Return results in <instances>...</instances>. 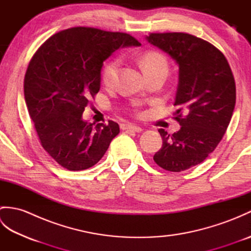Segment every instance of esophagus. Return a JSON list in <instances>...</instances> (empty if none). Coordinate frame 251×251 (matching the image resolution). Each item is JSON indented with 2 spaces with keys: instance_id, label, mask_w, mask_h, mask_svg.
<instances>
[{
  "instance_id": "obj_1",
  "label": "esophagus",
  "mask_w": 251,
  "mask_h": 251,
  "mask_svg": "<svg viewBox=\"0 0 251 251\" xmlns=\"http://www.w3.org/2000/svg\"><path fill=\"white\" fill-rule=\"evenodd\" d=\"M121 129H123V130H132V131H136V132H141L142 131L141 127L136 126V125H131V124H122Z\"/></svg>"
}]
</instances>
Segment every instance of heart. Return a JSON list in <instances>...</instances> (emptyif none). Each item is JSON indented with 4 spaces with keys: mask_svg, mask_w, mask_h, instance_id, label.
<instances>
[{
    "mask_svg": "<svg viewBox=\"0 0 251 251\" xmlns=\"http://www.w3.org/2000/svg\"><path fill=\"white\" fill-rule=\"evenodd\" d=\"M121 66L120 58H114L110 60L102 69L101 73V79L105 86H112L114 84L119 68ZM141 66L145 74L156 72V71H164L167 73L168 63L166 58L157 51H149L141 57Z\"/></svg>",
    "mask_w": 251,
    "mask_h": 251,
    "instance_id": "1",
    "label": "heart"
}]
</instances>
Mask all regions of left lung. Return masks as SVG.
Here are the masks:
<instances>
[{
  "label": "left lung",
  "mask_w": 251,
  "mask_h": 251,
  "mask_svg": "<svg viewBox=\"0 0 251 251\" xmlns=\"http://www.w3.org/2000/svg\"><path fill=\"white\" fill-rule=\"evenodd\" d=\"M147 40L179 66L174 105L181 128L173 135L158 129L163 146L153 159L168 172H183L204 162L226 134L235 106V81L226 58L209 42L182 32L150 33Z\"/></svg>",
  "instance_id": "1"
}]
</instances>
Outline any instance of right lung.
<instances>
[{"label":"right lung","instance_id":"add662e5","mask_svg":"<svg viewBox=\"0 0 251 251\" xmlns=\"http://www.w3.org/2000/svg\"><path fill=\"white\" fill-rule=\"evenodd\" d=\"M135 37L75 26L41 45L25 75V100L42 147L69 170L97 164L119 135L117 123L88 124L82 114L99 92L103 61L120 47L140 46Z\"/></svg>","mask_w":251,"mask_h":251}]
</instances>
